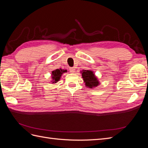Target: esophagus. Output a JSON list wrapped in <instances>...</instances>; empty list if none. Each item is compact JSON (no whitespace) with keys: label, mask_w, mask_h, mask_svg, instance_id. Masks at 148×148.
Listing matches in <instances>:
<instances>
[{"label":"esophagus","mask_w":148,"mask_h":148,"mask_svg":"<svg viewBox=\"0 0 148 148\" xmlns=\"http://www.w3.org/2000/svg\"><path fill=\"white\" fill-rule=\"evenodd\" d=\"M70 71L71 73H75V69L73 68V67H71V68H70Z\"/></svg>","instance_id":"34e87169"}]
</instances>
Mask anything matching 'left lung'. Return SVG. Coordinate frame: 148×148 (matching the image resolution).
Wrapping results in <instances>:
<instances>
[{"label": "left lung", "mask_w": 148, "mask_h": 148, "mask_svg": "<svg viewBox=\"0 0 148 148\" xmlns=\"http://www.w3.org/2000/svg\"><path fill=\"white\" fill-rule=\"evenodd\" d=\"M82 73V78H83L85 85L87 87L92 88L97 86L99 84V82L98 81L97 78L93 71L88 70H83L81 71Z\"/></svg>", "instance_id": "left-lung-1"}]
</instances>
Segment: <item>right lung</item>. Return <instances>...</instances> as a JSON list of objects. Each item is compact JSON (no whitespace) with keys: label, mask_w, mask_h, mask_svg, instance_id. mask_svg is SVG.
<instances>
[{"label":"right lung","mask_w":148,"mask_h":148,"mask_svg":"<svg viewBox=\"0 0 148 148\" xmlns=\"http://www.w3.org/2000/svg\"><path fill=\"white\" fill-rule=\"evenodd\" d=\"M67 70L60 69H56L52 71V83H56L58 81H59L62 75L65 72H66Z\"/></svg>","instance_id":"obj_1"}]
</instances>
